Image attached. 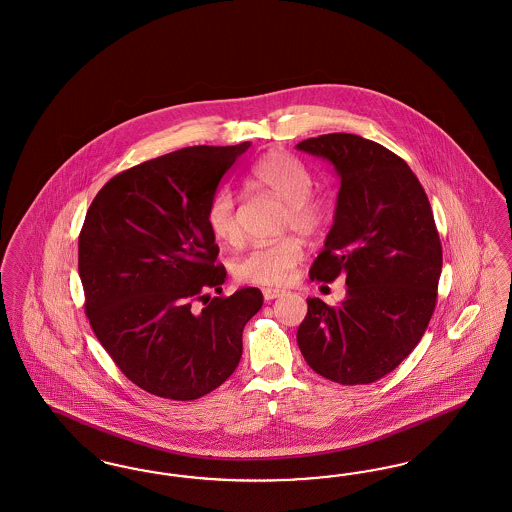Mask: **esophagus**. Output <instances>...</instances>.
<instances>
[{
	"label": "esophagus",
	"mask_w": 512,
	"mask_h": 512,
	"mask_svg": "<svg viewBox=\"0 0 512 512\" xmlns=\"http://www.w3.org/2000/svg\"><path fill=\"white\" fill-rule=\"evenodd\" d=\"M282 295H286V289H276V287H266V289H263V297H265V301L278 299V297H282Z\"/></svg>",
	"instance_id": "obj_1"
}]
</instances>
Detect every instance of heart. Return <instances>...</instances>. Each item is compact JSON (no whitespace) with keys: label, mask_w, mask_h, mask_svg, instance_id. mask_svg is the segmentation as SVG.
<instances>
[{"label":"heart","mask_w":512,"mask_h":512,"mask_svg":"<svg viewBox=\"0 0 512 512\" xmlns=\"http://www.w3.org/2000/svg\"><path fill=\"white\" fill-rule=\"evenodd\" d=\"M257 188L268 190L287 204L286 228L301 234H318L328 221V205L312 196L314 177L307 165L286 150H270L249 171ZM205 223L215 240L238 244L242 238L236 196L230 190L217 192L205 211ZM305 257L299 238L287 236L278 242L255 247L236 263V278L255 286H282Z\"/></svg>","instance_id":"b5f03b06"}]
</instances>
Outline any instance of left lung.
Here are the masks:
<instances>
[{
  "label": "left lung",
  "mask_w": 512,
  "mask_h": 512,
  "mask_svg": "<svg viewBox=\"0 0 512 512\" xmlns=\"http://www.w3.org/2000/svg\"><path fill=\"white\" fill-rule=\"evenodd\" d=\"M341 179L335 219L310 278L347 276L339 307L307 299L297 343L308 366L341 385H368L417 347L436 307L442 244L429 198L409 165L360 135L297 144Z\"/></svg>",
  "instance_id": "8db88e82"
}]
</instances>
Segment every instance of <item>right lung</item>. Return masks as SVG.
<instances>
[{
	"instance_id": "add662e5",
	"label": "right lung",
	"mask_w": 512,
	"mask_h": 512,
	"mask_svg": "<svg viewBox=\"0 0 512 512\" xmlns=\"http://www.w3.org/2000/svg\"><path fill=\"white\" fill-rule=\"evenodd\" d=\"M249 146H188L135 165L87 209L78 244L85 314L123 375L160 398L196 400L221 387L263 307L257 287L207 295L223 291L226 270L205 211Z\"/></svg>"
}]
</instances>
